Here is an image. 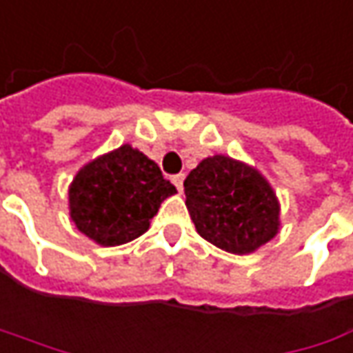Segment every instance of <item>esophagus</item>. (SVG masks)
I'll list each match as a JSON object with an SVG mask.
<instances>
[{
  "label": "esophagus",
  "instance_id": "1",
  "mask_svg": "<svg viewBox=\"0 0 353 353\" xmlns=\"http://www.w3.org/2000/svg\"><path fill=\"white\" fill-rule=\"evenodd\" d=\"M183 179H185V176H183V174H177V176L172 177V181H174V185H176L177 192L179 193L183 192Z\"/></svg>",
  "mask_w": 353,
  "mask_h": 353
}]
</instances>
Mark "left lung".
<instances>
[{
    "label": "left lung",
    "instance_id": "left-lung-1",
    "mask_svg": "<svg viewBox=\"0 0 353 353\" xmlns=\"http://www.w3.org/2000/svg\"><path fill=\"white\" fill-rule=\"evenodd\" d=\"M185 205L201 237L233 254H251L281 231V203L256 168L215 154L183 181Z\"/></svg>",
    "mask_w": 353,
    "mask_h": 353
}]
</instances>
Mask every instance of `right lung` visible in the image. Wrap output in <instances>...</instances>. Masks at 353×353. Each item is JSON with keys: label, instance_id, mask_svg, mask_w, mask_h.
Returning a JSON list of instances; mask_svg holds the SVG:
<instances>
[{"label": "right lung", "instance_id": "obj_1", "mask_svg": "<svg viewBox=\"0 0 353 353\" xmlns=\"http://www.w3.org/2000/svg\"><path fill=\"white\" fill-rule=\"evenodd\" d=\"M177 190L146 154L122 144L85 163L69 185V215L100 247L134 241L150 229L161 201Z\"/></svg>", "mask_w": 353, "mask_h": 353}]
</instances>
